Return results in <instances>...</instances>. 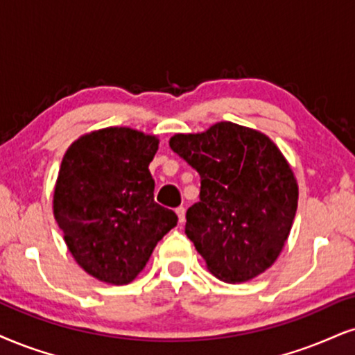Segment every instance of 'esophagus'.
Listing matches in <instances>:
<instances>
[{"label": "esophagus", "instance_id": "esophagus-1", "mask_svg": "<svg viewBox=\"0 0 355 355\" xmlns=\"http://www.w3.org/2000/svg\"><path fill=\"white\" fill-rule=\"evenodd\" d=\"M176 214H178V217H179V224H184V220H186V209L184 207H178L176 209Z\"/></svg>", "mask_w": 355, "mask_h": 355}]
</instances>
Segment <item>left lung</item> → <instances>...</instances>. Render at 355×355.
Here are the masks:
<instances>
[{
    "label": "left lung",
    "instance_id": "8db88e82",
    "mask_svg": "<svg viewBox=\"0 0 355 355\" xmlns=\"http://www.w3.org/2000/svg\"><path fill=\"white\" fill-rule=\"evenodd\" d=\"M171 150L200 176L186 235L218 279L242 283L273 265L290 235L298 184L277 144L260 131L220 121L174 135Z\"/></svg>",
    "mask_w": 355,
    "mask_h": 355
}]
</instances>
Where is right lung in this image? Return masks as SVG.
Wrapping results in <instances>:
<instances>
[{"instance_id":"right-lung-1","label":"right lung","mask_w":355,"mask_h":355,"mask_svg":"<svg viewBox=\"0 0 355 355\" xmlns=\"http://www.w3.org/2000/svg\"><path fill=\"white\" fill-rule=\"evenodd\" d=\"M157 139L131 128H105L69 148L54 191V217L78 265L92 277L128 284L178 216L155 202L148 166Z\"/></svg>"}]
</instances>
